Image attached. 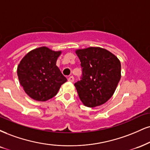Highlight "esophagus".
Returning a JSON list of instances; mask_svg holds the SVG:
<instances>
[{"label": "esophagus", "instance_id": "obj_1", "mask_svg": "<svg viewBox=\"0 0 150 150\" xmlns=\"http://www.w3.org/2000/svg\"><path fill=\"white\" fill-rule=\"evenodd\" d=\"M68 82H74V77L73 76H70L68 78Z\"/></svg>", "mask_w": 150, "mask_h": 150}]
</instances>
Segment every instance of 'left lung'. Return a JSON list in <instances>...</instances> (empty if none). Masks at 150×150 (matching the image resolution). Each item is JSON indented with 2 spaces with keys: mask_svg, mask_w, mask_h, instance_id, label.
Instances as JSON below:
<instances>
[{
  "mask_svg": "<svg viewBox=\"0 0 150 150\" xmlns=\"http://www.w3.org/2000/svg\"><path fill=\"white\" fill-rule=\"evenodd\" d=\"M82 68V80L75 84L86 107L101 105L114 94L121 78V63L115 54L101 47L77 50Z\"/></svg>",
  "mask_w": 150,
  "mask_h": 150,
  "instance_id": "left-lung-1",
  "label": "left lung"
}]
</instances>
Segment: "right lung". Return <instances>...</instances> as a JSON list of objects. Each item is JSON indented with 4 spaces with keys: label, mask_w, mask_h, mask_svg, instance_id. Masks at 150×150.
I'll list each match as a JSON object with an SVG mask.
<instances>
[{
    "label": "right lung",
    "mask_w": 150,
    "mask_h": 150,
    "mask_svg": "<svg viewBox=\"0 0 150 150\" xmlns=\"http://www.w3.org/2000/svg\"><path fill=\"white\" fill-rule=\"evenodd\" d=\"M61 54V51L41 47L31 50L21 59L17 75L28 96L37 101H46L57 95L67 81L56 65Z\"/></svg>",
    "instance_id": "add662e5"
}]
</instances>
